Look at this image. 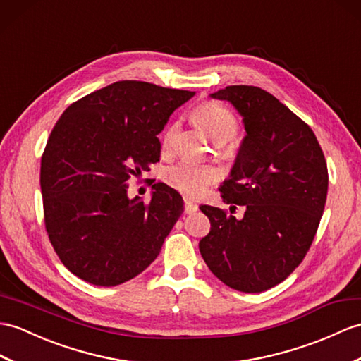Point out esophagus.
Segmentation results:
<instances>
[{
	"label": "esophagus",
	"instance_id": "34e87169",
	"mask_svg": "<svg viewBox=\"0 0 361 361\" xmlns=\"http://www.w3.org/2000/svg\"><path fill=\"white\" fill-rule=\"evenodd\" d=\"M197 211H198L197 203H194V201H190L188 198H184V212H186V214H194Z\"/></svg>",
	"mask_w": 361,
	"mask_h": 361
}]
</instances>
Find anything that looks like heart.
Listing matches in <instances>:
<instances>
[{"mask_svg": "<svg viewBox=\"0 0 361 361\" xmlns=\"http://www.w3.org/2000/svg\"><path fill=\"white\" fill-rule=\"evenodd\" d=\"M195 121L206 130V133L216 145H224L231 141L238 132V121L231 109L220 103L206 102L201 103L194 111ZM178 124L172 123L166 128L161 137L163 152H169L177 138ZM163 180L180 194L195 198L219 180V172L215 167L207 164H197L190 161H180L166 167Z\"/></svg>", "mask_w": 361, "mask_h": 361, "instance_id": "b5f03b06", "label": "heart"}]
</instances>
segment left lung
<instances>
[{"instance_id": "1", "label": "left lung", "mask_w": 361, "mask_h": 361, "mask_svg": "<svg viewBox=\"0 0 361 361\" xmlns=\"http://www.w3.org/2000/svg\"><path fill=\"white\" fill-rule=\"evenodd\" d=\"M211 97L229 102L243 116L246 137L220 192L224 203L246 211L237 220L201 206L211 231L198 247L226 286L257 294L303 262L324 211L328 166L312 129L269 92L228 86Z\"/></svg>"}]
</instances>
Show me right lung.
Returning <instances> with one entry per match:
<instances>
[{
    "label": "right lung",
    "mask_w": 361,
    "mask_h": 361,
    "mask_svg": "<svg viewBox=\"0 0 361 361\" xmlns=\"http://www.w3.org/2000/svg\"><path fill=\"white\" fill-rule=\"evenodd\" d=\"M195 95L145 81H116L80 98L54 126L41 158L50 243L73 275L116 286L141 274L183 214L177 190L154 184L149 203L128 181L160 161L158 133Z\"/></svg>",
    "instance_id": "right-lung-1"
}]
</instances>
